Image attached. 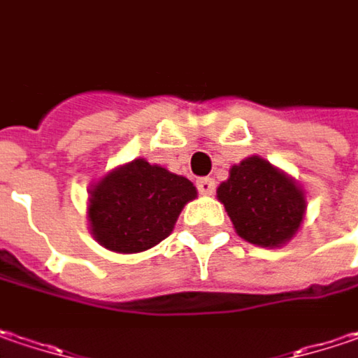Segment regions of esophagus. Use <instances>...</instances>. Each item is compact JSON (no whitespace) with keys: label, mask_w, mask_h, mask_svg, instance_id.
Returning a JSON list of instances; mask_svg holds the SVG:
<instances>
[{"label":"esophagus","mask_w":358,"mask_h":358,"mask_svg":"<svg viewBox=\"0 0 358 358\" xmlns=\"http://www.w3.org/2000/svg\"><path fill=\"white\" fill-rule=\"evenodd\" d=\"M197 189H199L201 195H213L215 193V181L213 179H199Z\"/></svg>","instance_id":"34e87169"}]
</instances>
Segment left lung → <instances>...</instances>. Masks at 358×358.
Here are the masks:
<instances>
[{
	"mask_svg": "<svg viewBox=\"0 0 358 358\" xmlns=\"http://www.w3.org/2000/svg\"><path fill=\"white\" fill-rule=\"evenodd\" d=\"M217 199L241 240L259 248H282L294 238L306 215L302 185L286 171L252 155L229 169Z\"/></svg>",
	"mask_w": 358,
	"mask_h": 358,
	"instance_id": "1",
	"label": "left lung"
}]
</instances>
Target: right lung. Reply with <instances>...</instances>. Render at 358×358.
I'll return each instance as SVG.
<instances>
[{
  "instance_id": "add662e5",
  "label": "right lung",
  "mask_w": 358,
  "mask_h": 358,
  "mask_svg": "<svg viewBox=\"0 0 358 358\" xmlns=\"http://www.w3.org/2000/svg\"><path fill=\"white\" fill-rule=\"evenodd\" d=\"M195 197L197 189L187 177L134 159L110 169L90 187L88 229L110 252L138 254L165 240Z\"/></svg>"
}]
</instances>
